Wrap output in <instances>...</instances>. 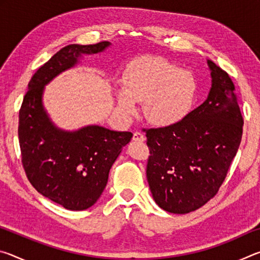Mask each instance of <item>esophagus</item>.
Returning <instances> with one entry per match:
<instances>
[{
	"mask_svg": "<svg viewBox=\"0 0 260 260\" xmlns=\"http://www.w3.org/2000/svg\"><path fill=\"white\" fill-rule=\"evenodd\" d=\"M144 140H146V136L142 133H140V132H135L133 134V141H136V142H143Z\"/></svg>",
	"mask_w": 260,
	"mask_h": 260,
	"instance_id": "34e87169",
	"label": "esophagus"
}]
</instances>
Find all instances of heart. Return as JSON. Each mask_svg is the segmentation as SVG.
I'll list each match as a JSON object with an SVG mask.
<instances>
[{
	"instance_id": "b5f03b06",
	"label": "heart",
	"mask_w": 260,
	"mask_h": 260,
	"mask_svg": "<svg viewBox=\"0 0 260 260\" xmlns=\"http://www.w3.org/2000/svg\"><path fill=\"white\" fill-rule=\"evenodd\" d=\"M197 81L193 74L159 57L134 64L124 78V90L117 95L118 110L127 118L143 103L151 125L171 127L186 119L195 104Z\"/></svg>"
}]
</instances>
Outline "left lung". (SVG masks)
Here are the masks:
<instances>
[{"label": "left lung", "mask_w": 260, "mask_h": 260, "mask_svg": "<svg viewBox=\"0 0 260 260\" xmlns=\"http://www.w3.org/2000/svg\"><path fill=\"white\" fill-rule=\"evenodd\" d=\"M208 99L179 124L147 129V179L157 205L184 214L218 192L239 150L243 118L230 76L208 59Z\"/></svg>", "instance_id": "left-lung-1"}]
</instances>
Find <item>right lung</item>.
Returning a JSON list of instances; mask_svg holds the SVG:
<instances>
[{
	"mask_svg": "<svg viewBox=\"0 0 260 260\" xmlns=\"http://www.w3.org/2000/svg\"><path fill=\"white\" fill-rule=\"evenodd\" d=\"M110 46L104 41L61 48L34 73L19 111L18 138L27 179L41 195L68 210H86L98 202L110 169L133 134L99 125L61 129L43 107V91L52 79L80 63L83 55L100 54Z\"/></svg>",
	"mask_w": 260,
	"mask_h": 260,
	"instance_id": "obj_1",
	"label": "right lung"
}]
</instances>
